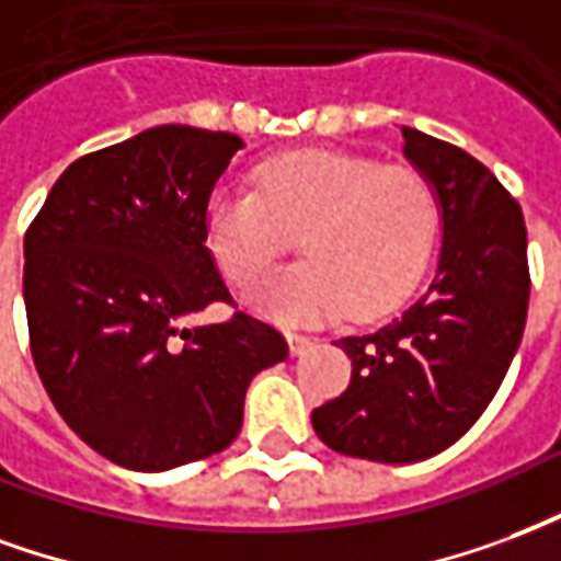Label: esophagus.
Here are the masks:
<instances>
[{
  "instance_id": "34e87169",
  "label": "esophagus",
  "mask_w": 561,
  "mask_h": 561,
  "mask_svg": "<svg viewBox=\"0 0 561 561\" xmlns=\"http://www.w3.org/2000/svg\"><path fill=\"white\" fill-rule=\"evenodd\" d=\"M286 343H289V353L293 355H305L313 346V337L298 334V331H286Z\"/></svg>"
}]
</instances>
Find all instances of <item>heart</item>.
<instances>
[{
  "mask_svg": "<svg viewBox=\"0 0 561 561\" xmlns=\"http://www.w3.org/2000/svg\"><path fill=\"white\" fill-rule=\"evenodd\" d=\"M439 227V199L419 167L308 149L260 163L256 191L218 187L203 230L220 272L248 286L298 236L308 260L265 277L251 308L280 322L374 320L410 296Z\"/></svg>",
  "mask_w": 561,
  "mask_h": 561,
  "instance_id": "1",
  "label": "heart"
}]
</instances>
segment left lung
I'll use <instances>...</instances> for the list:
<instances>
[{
	"label": "left lung",
	"instance_id": "8db88e82",
	"mask_svg": "<svg viewBox=\"0 0 561 561\" xmlns=\"http://www.w3.org/2000/svg\"><path fill=\"white\" fill-rule=\"evenodd\" d=\"M403 154L436 187L439 263L400 317L337 341L353 379L310 415L329 448L376 463H415L457 443L502 386L529 310L517 199L451 142L403 128Z\"/></svg>",
	"mask_w": 561,
	"mask_h": 561
}]
</instances>
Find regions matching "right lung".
Instances as JSON below:
<instances>
[{
  "label": "right lung",
  "instance_id": "right-lung-1",
  "mask_svg": "<svg viewBox=\"0 0 561 561\" xmlns=\"http://www.w3.org/2000/svg\"><path fill=\"white\" fill-rule=\"evenodd\" d=\"M244 142L161 125L83 154L59 175L23 239L28 346L41 382L85 445L137 472L224 451L244 391L284 362V334L236 310L203 215Z\"/></svg>",
  "mask_w": 561,
  "mask_h": 561
}]
</instances>
